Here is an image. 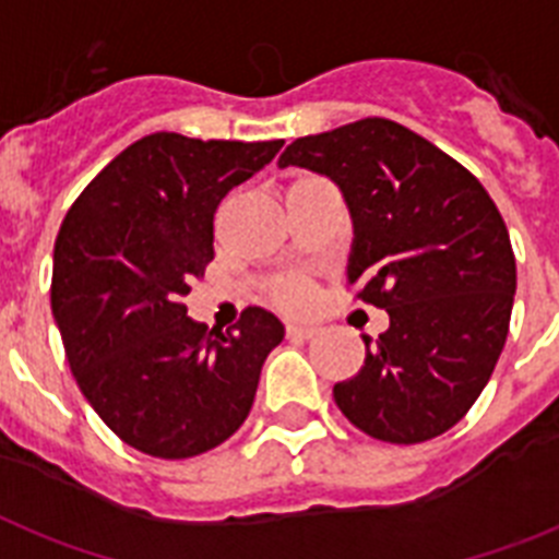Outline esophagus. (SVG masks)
Returning a JSON list of instances; mask_svg holds the SVG:
<instances>
[{"label": "esophagus", "mask_w": 559, "mask_h": 559, "mask_svg": "<svg viewBox=\"0 0 559 559\" xmlns=\"http://www.w3.org/2000/svg\"><path fill=\"white\" fill-rule=\"evenodd\" d=\"M316 335L312 326H298V323H289L287 326V337H298V341H309V337Z\"/></svg>", "instance_id": "34e87169"}]
</instances>
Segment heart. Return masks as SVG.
Here are the masks:
<instances>
[{
	"label": "heart",
	"mask_w": 559,
	"mask_h": 559,
	"mask_svg": "<svg viewBox=\"0 0 559 559\" xmlns=\"http://www.w3.org/2000/svg\"><path fill=\"white\" fill-rule=\"evenodd\" d=\"M270 301L287 312H301L316 301V284L307 275H284L270 287Z\"/></svg>",
	"instance_id": "obj_1"
}]
</instances>
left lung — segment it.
<instances>
[{
    "instance_id": "8db88e82",
    "label": "left lung",
    "mask_w": 559,
    "mask_h": 559,
    "mask_svg": "<svg viewBox=\"0 0 559 559\" xmlns=\"http://www.w3.org/2000/svg\"><path fill=\"white\" fill-rule=\"evenodd\" d=\"M323 173L355 222L349 289L389 312V330L337 409L383 443L452 429L489 383L509 335L518 266L503 215L461 162L397 121L360 119L295 139L281 167Z\"/></svg>"
}]
</instances>
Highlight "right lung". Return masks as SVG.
<instances>
[{
	"label": "right lung",
	"mask_w": 559,
	"mask_h": 559,
	"mask_svg": "<svg viewBox=\"0 0 559 559\" xmlns=\"http://www.w3.org/2000/svg\"><path fill=\"white\" fill-rule=\"evenodd\" d=\"M275 142L153 133L84 187L53 247L50 307L82 395L128 447L185 461L247 420L284 326L247 307L233 330L187 318L215 250V210L275 158Z\"/></svg>",
	"instance_id": "1"
}]
</instances>
